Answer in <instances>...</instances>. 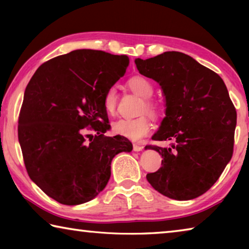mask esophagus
Instances as JSON below:
<instances>
[{"label":"esophagus","mask_w":249,"mask_h":249,"mask_svg":"<svg viewBox=\"0 0 249 249\" xmlns=\"http://www.w3.org/2000/svg\"><path fill=\"white\" fill-rule=\"evenodd\" d=\"M133 149L135 151H141L144 149V146L141 145V144H133Z\"/></svg>","instance_id":"34e87169"}]
</instances>
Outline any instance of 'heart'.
I'll use <instances>...</instances> for the list:
<instances>
[{"label": "heart", "instance_id": "b5f03b06", "mask_svg": "<svg viewBox=\"0 0 249 249\" xmlns=\"http://www.w3.org/2000/svg\"><path fill=\"white\" fill-rule=\"evenodd\" d=\"M128 87L135 93L142 96L144 101L141 105L140 114L136 119H119L112 124L113 133L128 138L140 141L150 133L151 122L146 113L151 117L158 115V105L153 99L154 87L149 80L144 77H134L128 81ZM103 107L107 114H114L117 107V92L114 87L107 90L103 96Z\"/></svg>", "mask_w": 249, "mask_h": 249}]
</instances>
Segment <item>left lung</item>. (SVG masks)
Masks as SVG:
<instances>
[{
	"instance_id": "8db88e82",
	"label": "left lung",
	"mask_w": 249,
	"mask_h": 249,
	"mask_svg": "<svg viewBox=\"0 0 249 249\" xmlns=\"http://www.w3.org/2000/svg\"><path fill=\"white\" fill-rule=\"evenodd\" d=\"M140 73L157 81L166 96V117L146 146L161 155V167L146 178L155 190L175 200L205 193L233 156L236 109L222 78L188 54L166 52L136 59Z\"/></svg>"
}]
</instances>
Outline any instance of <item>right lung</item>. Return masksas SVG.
I'll return each instance as SVG.
<instances>
[{
	"mask_svg": "<svg viewBox=\"0 0 249 249\" xmlns=\"http://www.w3.org/2000/svg\"><path fill=\"white\" fill-rule=\"evenodd\" d=\"M128 62L102 50H73L44 62L27 84L18 127L25 168L59 203L93 199L108 182L114 156L133 148L120 135L104 136L109 125L103 96Z\"/></svg>",
	"mask_w": 249,
	"mask_h": 249,
	"instance_id": "add662e5",
	"label": "right lung"
}]
</instances>
